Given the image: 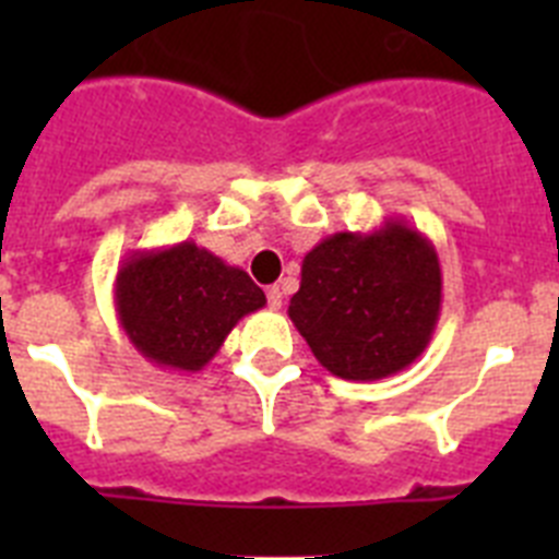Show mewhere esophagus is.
<instances>
[{
    "instance_id": "esophagus-1",
    "label": "esophagus",
    "mask_w": 559,
    "mask_h": 559,
    "mask_svg": "<svg viewBox=\"0 0 559 559\" xmlns=\"http://www.w3.org/2000/svg\"><path fill=\"white\" fill-rule=\"evenodd\" d=\"M265 296H269V308L271 310L283 308V290H280V285H271V288L265 290Z\"/></svg>"
}]
</instances>
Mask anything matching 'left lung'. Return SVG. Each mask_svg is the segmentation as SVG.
I'll return each instance as SVG.
<instances>
[{"instance_id": "left-lung-1", "label": "left lung", "mask_w": 559, "mask_h": 559, "mask_svg": "<svg viewBox=\"0 0 559 559\" xmlns=\"http://www.w3.org/2000/svg\"><path fill=\"white\" fill-rule=\"evenodd\" d=\"M442 310L433 243L403 218L335 231L305 254L288 316L328 372L380 380L426 353Z\"/></svg>"}]
</instances>
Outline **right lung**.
<instances>
[{
  "label": "right lung",
  "mask_w": 559,
  "mask_h": 559,
  "mask_svg": "<svg viewBox=\"0 0 559 559\" xmlns=\"http://www.w3.org/2000/svg\"><path fill=\"white\" fill-rule=\"evenodd\" d=\"M122 333L153 367L201 372L265 294L237 265L192 240L133 251L114 280Z\"/></svg>",
  "instance_id": "right-lung-1"
}]
</instances>
